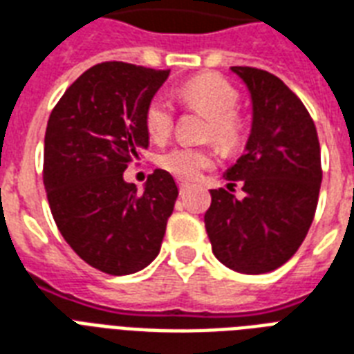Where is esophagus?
<instances>
[{
    "instance_id": "esophagus-1",
    "label": "esophagus",
    "mask_w": 354,
    "mask_h": 354,
    "mask_svg": "<svg viewBox=\"0 0 354 354\" xmlns=\"http://www.w3.org/2000/svg\"><path fill=\"white\" fill-rule=\"evenodd\" d=\"M178 187H180V195H185V193H187V189H189V183L180 182V183H178Z\"/></svg>"
}]
</instances>
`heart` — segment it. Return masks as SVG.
<instances>
[{"mask_svg":"<svg viewBox=\"0 0 354 354\" xmlns=\"http://www.w3.org/2000/svg\"><path fill=\"white\" fill-rule=\"evenodd\" d=\"M176 98L182 104L195 107L209 117L207 135L221 148L232 150L243 139V120L234 109L237 105V91L217 75H198L176 88ZM148 135L153 141H165L174 126V111L165 96H153L145 113ZM159 165L182 180H195L213 165V153L207 148L174 147L159 156Z\"/></svg>","mask_w":354,"mask_h":354,"instance_id":"1","label":"heart"}]
</instances>
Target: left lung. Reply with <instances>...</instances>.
<instances>
[{
	"label": "left lung",
	"mask_w": 354,
	"mask_h": 354,
	"mask_svg": "<svg viewBox=\"0 0 354 354\" xmlns=\"http://www.w3.org/2000/svg\"><path fill=\"white\" fill-rule=\"evenodd\" d=\"M252 105L245 153L225 171L228 189H213L204 215L215 258L232 271L269 273L301 247L321 187L317 131L303 102L266 70L232 66Z\"/></svg>",
	"instance_id": "left-lung-1"
}]
</instances>
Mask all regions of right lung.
Instances as JSON below:
<instances>
[{"label":"right lung","mask_w":354,"mask_h":354,"mask_svg":"<svg viewBox=\"0 0 354 354\" xmlns=\"http://www.w3.org/2000/svg\"><path fill=\"white\" fill-rule=\"evenodd\" d=\"M169 70L100 63L66 88L44 137V187L64 241L107 274L141 271L159 254L174 209V178L156 169L137 193L124 180L147 150L145 113Z\"/></svg>","instance_id":"right-lung-1"}]
</instances>
